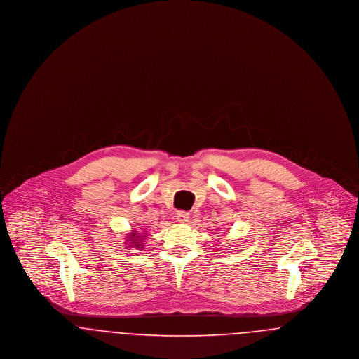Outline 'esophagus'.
<instances>
[{
	"mask_svg": "<svg viewBox=\"0 0 359 359\" xmlns=\"http://www.w3.org/2000/svg\"><path fill=\"white\" fill-rule=\"evenodd\" d=\"M188 218H189V214L187 211H179L177 215H176V219L180 223L188 222Z\"/></svg>",
	"mask_w": 359,
	"mask_h": 359,
	"instance_id": "1",
	"label": "esophagus"
}]
</instances>
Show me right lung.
Returning <instances> with one entry per match:
<instances>
[{
	"label": "right lung",
	"instance_id": "1",
	"mask_svg": "<svg viewBox=\"0 0 359 359\" xmlns=\"http://www.w3.org/2000/svg\"><path fill=\"white\" fill-rule=\"evenodd\" d=\"M142 234H144V233H138V234H136V231L130 233V237H129L128 241H130L129 243H132V245H129V246H136V249L141 248V246H142L141 242H142V239H144Z\"/></svg>",
	"mask_w": 359,
	"mask_h": 359
}]
</instances>
